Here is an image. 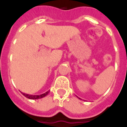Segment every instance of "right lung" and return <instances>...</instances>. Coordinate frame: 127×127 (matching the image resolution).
Returning a JSON list of instances; mask_svg holds the SVG:
<instances>
[{
	"mask_svg": "<svg viewBox=\"0 0 127 127\" xmlns=\"http://www.w3.org/2000/svg\"><path fill=\"white\" fill-rule=\"evenodd\" d=\"M49 91H47V92L44 93V94H43L36 95H29L23 92H22V94L25 97H26L27 98L30 99H41L44 97H45L46 95H47V94H49Z\"/></svg>",
	"mask_w": 127,
	"mask_h": 127,
	"instance_id": "1",
	"label": "right lung"
}]
</instances>
